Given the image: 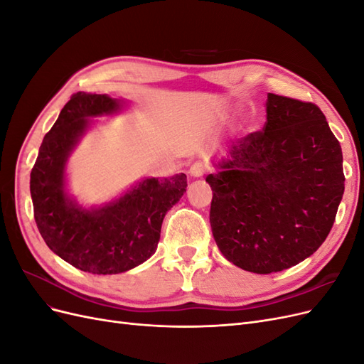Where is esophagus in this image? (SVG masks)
Instances as JSON below:
<instances>
[{
	"label": "esophagus",
	"mask_w": 364,
	"mask_h": 364,
	"mask_svg": "<svg viewBox=\"0 0 364 364\" xmlns=\"http://www.w3.org/2000/svg\"><path fill=\"white\" fill-rule=\"evenodd\" d=\"M190 174L193 178H202L205 174V165L202 162H194L190 168Z\"/></svg>",
	"instance_id": "34e87169"
}]
</instances>
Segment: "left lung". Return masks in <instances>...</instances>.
<instances>
[{
  "instance_id": "left-lung-1",
  "label": "left lung",
  "mask_w": 364,
  "mask_h": 364,
  "mask_svg": "<svg viewBox=\"0 0 364 364\" xmlns=\"http://www.w3.org/2000/svg\"><path fill=\"white\" fill-rule=\"evenodd\" d=\"M262 130L238 141L206 176L213 235L237 267L267 274L322 246L345 191L343 155L323 112L267 95Z\"/></svg>"
}]
</instances>
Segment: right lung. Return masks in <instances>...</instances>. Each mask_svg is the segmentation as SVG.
<instances>
[{
  "instance_id": "1",
  "label": "right lung",
  "mask_w": 364,
  "mask_h": 364,
  "mask_svg": "<svg viewBox=\"0 0 364 364\" xmlns=\"http://www.w3.org/2000/svg\"><path fill=\"white\" fill-rule=\"evenodd\" d=\"M123 100L77 92L43 136L30 173L33 211L47 246L75 269L115 274L156 252L162 220L186 191L183 173L149 178L106 205L85 209L65 191V165L91 117L117 114Z\"/></svg>"
}]
</instances>
